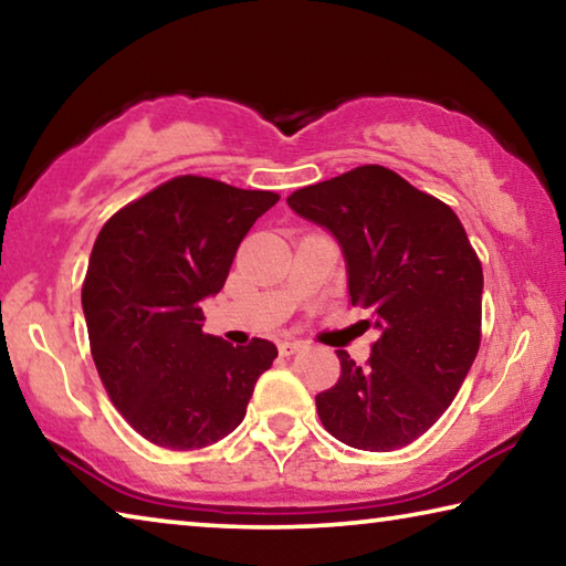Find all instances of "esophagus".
Returning <instances> with one entry per match:
<instances>
[{"mask_svg": "<svg viewBox=\"0 0 566 566\" xmlns=\"http://www.w3.org/2000/svg\"><path fill=\"white\" fill-rule=\"evenodd\" d=\"M303 348H305L303 340H295V338H285V340H281V344H277V350H281V356H293V354H298V350H303Z\"/></svg>", "mask_w": 566, "mask_h": 566, "instance_id": "34e87169", "label": "esophagus"}]
</instances>
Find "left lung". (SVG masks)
I'll use <instances>...</instances> for the list:
<instances>
[{
    "label": "left lung",
    "instance_id": "1",
    "mask_svg": "<svg viewBox=\"0 0 566 566\" xmlns=\"http://www.w3.org/2000/svg\"><path fill=\"white\" fill-rule=\"evenodd\" d=\"M289 206L336 238L350 303L378 331L366 366L336 350L340 378L316 396L321 421L346 447L401 449L441 419L479 354L484 273L467 230L381 165L295 190Z\"/></svg>",
    "mask_w": 566,
    "mask_h": 566
}]
</instances>
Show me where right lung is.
<instances>
[{"label":"right lung","instance_id":"obj_1","mask_svg":"<svg viewBox=\"0 0 566 566\" xmlns=\"http://www.w3.org/2000/svg\"><path fill=\"white\" fill-rule=\"evenodd\" d=\"M277 202L182 175L129 202L99 230L82 285L92 358L125 421L163 449L190 451L243 421L277 348L202 333L200 303L220 293L240 240Z\"/></svg>","mask_w":566,"mask_h":566}]
</instances>
